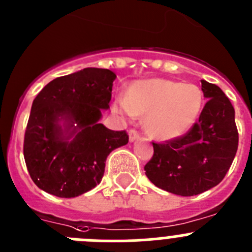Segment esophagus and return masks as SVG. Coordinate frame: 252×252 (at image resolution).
<instances>
[{
	"mask_svg": "<svg viewBox=\"0 0 252 252\" xmlns=\"http://www.w3.org/2000/svg\"><path fill=\"white\" fill-rule=\"evenodd\" d=\"M128 137H130V141H135L136 138L138 137V131L135 128H130L128 131Z\"/></svg>",
	"mask_w": 252,
	"mask_h": 252,
	"instance_id": "obj_1",
	"label": "esophagus"
}]
</instances>
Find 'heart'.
<instances>
[{
  "label": "heart",
  "instance_id": "1",
  "mask_svg": "<svg viewBox=\"0 0 252 252\" xmlns=\"http://www.w3.org/2000/svg\"><path fill=\"white\" fill-rule=\"evenodd\" d=\"M202 103V91L196 85L152 78L131 85L126 98H117L114 108L126 116L145 117V127L150 135L171 140L192 127Z\"/></svg>",
  "mask_w": 252,
  "mask_h": 252
}]
</instances>
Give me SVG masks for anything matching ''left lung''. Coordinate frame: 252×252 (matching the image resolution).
Wrapping results in <instances>:
<instances>
[{
  "label": "left lung",
  "instance_id": "8db88e82",
  "mask_svg": "<svg viewBox=\"0 0 252 252\" xmlns=\"http://www.w3.org/2000/svg\"><path fill=\"white\" fill-rule=\"evenodd\" d=\"M201 90L207 102L197 121L182 136L152 142L154 155L145 165L150 181L175 195H198L220 184L239 146L235 110L228 97L205 80Z\"/></svg>",
  "mask_w": 252,
  "mask_h": 252
}]
</instances>
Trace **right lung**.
<instances>
[{"mask_svg":"<svg viewBox=\"0 0 252 252\" xmlns=\"http://www.w3.org/2000/svg\"><path fill=\"white\" fill-rule=\"evenodd\" d=\"M115 78L112 71L89 67L55 78L38 92L24 140L25 162L37 188L68 198L100 184L110 152L128 142L125 130L98 124L101 108L110 107ZM61 119L68 121L66 129Z\"/></svg>","mask_w":252,"mask_h":252,"instance_id":"add662e5","label":"right lung"}]
</instances>
